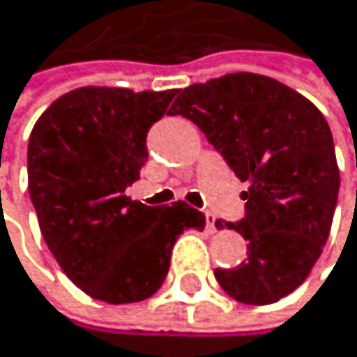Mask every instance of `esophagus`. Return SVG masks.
Instances as JSON below:
<instances>
[{"label":"esophagus","mask_w":357,"mask_h":357,"mask_svg":"<svg viewBox=\"0 0 357 357\" xmlns=\"http://www.w3.org/2000/svg\"><path fill=\"white\" fill-rule=\"evenodd\" d=\"M206 229L210 234L217 231V217H214V214H210V212H206Z\"/></svg>","instance_id":"1"}]
</instances>
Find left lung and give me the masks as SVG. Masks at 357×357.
<instances>
[{
	"label": "left lung",
	"mask_w": 357,
	"mask_h": 357,
	"mask_svg": "<svg viewBox=\"0 0 357 357\" xmlns=\"http://www.w3.org/2000/svg\"><path fill=\"white\" fill-rule=\"evenodd\" d=\"M173 108L249 182L245 219L217 221L247 241V260L214 278L241 303L280 301L310 275L330 236L340 175L325 116L286 84L247 71L190 84Z\"/></svg>",
	"instance_id": "1"
}]
</instances>
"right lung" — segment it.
Instances as JSON below:
<instances>
[{"label":"right lung","instance_id":"obj_1","mask_svg":"<svg viewBox=\"0 0 357 357\" xmlns=\"http://www.w3.org/2000/svg\"><path fill=\"white\" fill-rule=\"evenodd\" d=\"M171 91L82 86L47 108L27 145V188L43 238L67 278L93 299L136 303L162 286L171 249L206 217L184 202H132L145 138Z\"/></svg>","mask_w":357,"mask_h":357}]
</instances>
